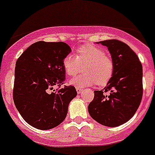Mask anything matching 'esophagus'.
<instances>
[{"instance_id":"esophagus-1","label":"esophagus","mask_w":155,"mask_h":155,"mask_svg":"<svg viewBox=\"0 0 155 155\" xmlns=\"http://www.w3.org/2000/svg\"><path fill=\"white\" fill-rule=\"evenodd\" d=\"M83 91V88L82 87H76V91H77L78 94H80Z\"/></svg>"}]
</instances>
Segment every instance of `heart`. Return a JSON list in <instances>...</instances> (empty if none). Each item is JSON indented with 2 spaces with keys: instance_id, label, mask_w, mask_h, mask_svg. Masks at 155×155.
Here are the masks:
<instances>
[{
  "instance_id": "1",
  "label": "heart",
  "mask_w": 155,
  "mask_h": 155,
  "mask_svg": "<svg viewBox=\"0 0 155 155\" xmlns=\"http://www.w3.org/2000/svg\"><path fill=\"white\" fill-rule=\"evenodd\" d=\"M86 74L74 78L71 84L77 87L106 85L114 73V59L102 48L94 44H86L77 49V55L69 53L63 60L66 75L74 77L82 70Z\"/></svg>"
}]
</instances>
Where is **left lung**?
<instances>
[{
	"mask_svg": "<svg viewBox=\"0 0 155 155\" xmlns=\"http://www.w3.org/2000/svg\"><path fill=\"white\" fill-rule=\"evenodd\" d=\"M107 46L115 68L111 80L102 91H94L88 106L92 118L99 124L117 127L136 114L143 97V67L136 53L117 39L100 41Z\"/></svg>",
	"mask_w": 155,
	"mask_h": 155,
	"instance_id": "8db88e82",
	"label": "left lung"
}]
</instances>
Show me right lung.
Listing matches in <instances>:
<instances>
[{"instance_id":"1","label":"right lung","mask_w":155,"mask_h":155,"mask_svg":"<svg viewBox=\"0 0 155 155\" xmlns=\"http://www.w3.org/2000/svg\"><path fill=\"white\" fill-rule=\"evenodd\" d=\"M71 48L63 41H40L18 58L15 68L13 101L22 117L34 128L48 130L65 119L68 104L76 96L73 86L63 85V60ZM55 85L58 87L53 90Z\"/></svg>"}]
</instances>
